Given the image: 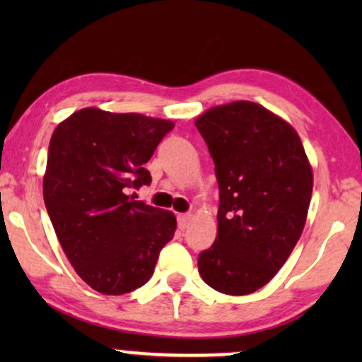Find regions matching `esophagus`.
Wrapping results in <instances>:
<instances>
[{"mask_svg": "<svg viewBox=\"0 0 362 362\" xmlns=\"http://www.w3.org/2000/svg\"><path fill=\"white\" fill-rule=\"evenodd\" d=\"M189 221H191V214H180L177 216V227H180L181 230H185L187 226H189Z\"/></svg>", "mask_w": 362, "mask_h": 362, "instance_id": "34e87169", "label": "esophagus"}]
</instances>
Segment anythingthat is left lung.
Wrapping results in <instances>:
<instances>
[{
	"label": "left lung",
	"instance_id": "left-lung-1",
	"mask_svg": "<svg viewBox=\"0 0 362 362\" xmlns=\"http://www.w3.org/2000/svg\"><path fill=\"white\" fill-rule=\"evenodd\" d=\"M216 165L214 244L197 267L211 288L254 293L295 249L308 214L313 173L295 128L249 100L209 108L196 120Z\"/></svg>",
	"mask_w": 362,
	"mask_h": 362
}]
</instances>
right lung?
<instances>
[{"label":"right lung","mask_w":362,"mask_h":362,"mask_svg":"<svg viewBox=\"0 0 362 362\" xmlns=\"http://www.w3.org/2000/svg\"><path fill=\"white\" fill-rule=\"evenodd\" d=\"M173 128L170 120L88 107L52 133L44 202L74 270L98 293L145 285L175 235L173 212L128 196L151 182L145 163Z\"/></svg>","instance_id":"right-lung-1"}]
</instances>
